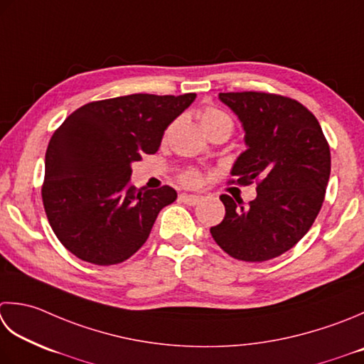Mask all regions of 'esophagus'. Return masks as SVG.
Masks as SVG:
<instances>
[{
  "instance_id": "obj_1",
  "label": "esophagus",
  "mask_w": 364,
  "mask_h": 364,
  "mask_svg": "<svg viewBox=\"0 0 364 364\" xmlns=\"http://www.w3.org/2000/svg\"><path fill=\"white\" fill-rule=\"evenodd\" d=\"M178 198H180V202L186 203V205H192V206L202 202L200 196H192V194H180V197Z\"/></svg>"
}]
</instances>
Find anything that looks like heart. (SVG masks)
Returning <instances> with one entry per match:
<instances>
[{
  "label": "heart",
  "mask_w": 364,
  "mask_h": 364,
  "mask_svg": "<svg viewBox=\"0 0 364 364\" xmlns=\"http://www.w3.org/2000/svg\"><path fill=\"white\" fill-rule=\"evenodd\" d=\"M198 119L205 132H208L211 127H215L220 123H232L230 118L225 115L224 112H220L215 107H205V109L198 113ZM180 181L184 186H197L202 181V173L197 168H186L180 173Z\"/></svg>",
  "instance_id": "1"
}]
</instances>
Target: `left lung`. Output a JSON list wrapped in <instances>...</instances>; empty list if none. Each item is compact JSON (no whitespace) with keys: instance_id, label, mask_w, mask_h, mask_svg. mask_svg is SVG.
<instances>
[{"instance_id":"1","label":"left lung","mask_w":364,"mask_h":364,"mask_svg":"<svg viewBox=\"0 0 364 364\" xmlns=\"http://www.w3.org/2000/svg\"><path fill=\"white\" fill-rule=\"evenodd\" d=\"M243 124L246 151L232 168V183L257 184L246 206L223 194V223L211 237L243 262H265L300 241L322 208L330 180V146L317 118L295 99L260 91L219 92Z\"/></svg>"}]
</instances>
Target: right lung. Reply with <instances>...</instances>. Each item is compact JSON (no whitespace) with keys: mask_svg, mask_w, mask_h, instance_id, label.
<instances>
[{"mask_svg":"<svg viewBox=\"0 0 364 364\" xmlns=\"http://www.w3.org/2000/svg\"><path fill=\"white\" fill-rule=\"evenodd\" d=\"M181 96L129 95L85 104L48 141L42 202L61 245L95 265H117L144 246L170 186L137 189L132 162L154 154L164 131L194 102Z\"/></svg>","mask_w":364,"mask_h":364,"instance_id":"add662e5","label":"right lung"}]
</instances>
